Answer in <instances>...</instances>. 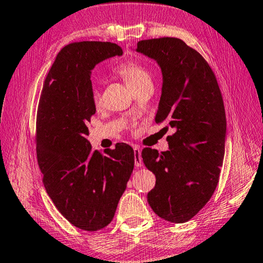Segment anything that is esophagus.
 Masks as SVG:
<instances>
[{
  "label": "esophagus",
  "mask_w": 263,
  "mask_h": 263,
  "mask_svg": "<svg viewBox=\"0 0 263 263\" xmlns=\"http://www.w3.org/2000/svg\"><path fill=\"white\" fill-rule=\"evenodd\" d=\"M133 151H135V164L136 167L142 166V159H141V149L138 146H133Z\"/></svg>",
  "instance_id": "obj_1"
}]
</instances>
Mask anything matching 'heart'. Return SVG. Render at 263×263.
<instances>
[{
	"label": "heart",
	"instance_id": "b5f03b06",
	"mask_svg": "<svg viewBox=\"0 0 263 263\" xmlns=\"http://www.w3.org/2000/svg\"><path fill=\"white\" fill-rule=\"evenodd\" d=\"M117 72L126 80V82L130 84L132 89L145 83H152V77H151L148 70L138 62H124V64L118 66ZM91 96L95 104L101 103V90L96 86H92Z\"/></svg>",
	"mask_w": 263,
	"mask_h": 263
}]
</instances>
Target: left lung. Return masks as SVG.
<instances>
[{
    "mask_svg": "<svg viewBox=\"0 0 263 263\" xmlns=\"http://www.w3.org/2000/svg\"><path fill=\"white\" fill-rule=\"evenodd\" d=\"M137 52L161 68L162 90L155 122L174 128L169 151L146 147L141 158L157 177L147 194L164 220L185 222L205 205L219 181L225 153L226 116L217 79L205 59L179 38L146 39Z\"/></svg>",
    "mask_w": 263,
    "mask_h": 263,
    "instance_id": "obj_1",
    "label": "left lung"
}]
</instances>
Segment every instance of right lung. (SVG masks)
<instances>
[{
    "mask_svg": "<svg viewBox=\"0 0 263 263\" xmlns=\"http://www.w3.org/2000/svg\"><path fill=\"white\" fill-rule=\"evenodd\" d=\"M123 51L109 42H79L58 53L37 111V160L46 193L70 224L89 231L109 225L135 167L130 145L92 151L87 124L96 112L91 70Z\"/></svg>",
    "mask_w": 263,
    "mask_h": 263,
    "instance_id": "add662e5",
    "label": "right lung"
}]
</instances>
